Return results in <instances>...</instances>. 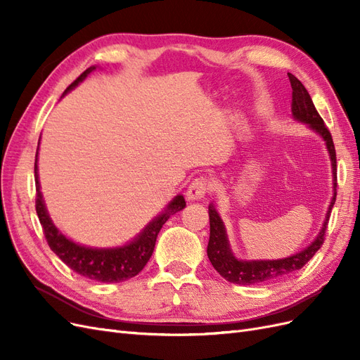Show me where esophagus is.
Wrapping results in <instances>:
<instances>
[{
    "label": "esophagus",
    "instance_id": "1",
    "mask_svg": "<svg viewBox=\"0 0 360 360\" xmlns=\"http://www.w3.org/2000/svg\"><path fill=\"white\" fill-rule=\"evenodd\" d=\"M210 180L207 177H198L195 179L188 188V192H186V197L188 200L191 201H195V200H201L204 198V195L210 191Z\"/></svg>",
    "mask_w": 360,
    "mask_h": 360
}]
</instances>
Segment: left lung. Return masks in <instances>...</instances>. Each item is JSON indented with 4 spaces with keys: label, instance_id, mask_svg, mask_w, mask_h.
I'll use <instances>...</instances> for the list:
<instances>
[{
    "label": "left lung",
    "instance_id": "left-lung-1",
    "mask_svg": "<svg viewBox=\"0 0 360 360\" xmlns=\"http://www.w3.org/2000/svg\"><path fill=\"white\" fill-rule=\"evenodd\" d=\"M288 79L291 82V89H292V102H291L292 117L296 118L297 122L307 123L312 130H315V132L324 139L326 147H328L330 160H332V172H333V198L330 201L329 210H328V214H326V221L323 224L320 234L315 237V240L308 248H304L303 250H300V252L287 258L257 259V261L238 259L233 255L230 242H228V237H226L225 225L221 219L219 213L216 212L214 205L210 204L209 205L210 238H209V246H207V255H209V259L213 264V267L219 271V275L226 281L233 282V284L254 285V284H259V282H269V281L284 278L290 274H294L296 270L302 269L324 243V236H326V230H328L330 212L336 200V151H335L332 135L329 132V129L326 127L323 118L320 117L317 110H315L311 96L308 90L303 86V84L291 73H288Z\"/></svg>",
    "mask_w": 360,
    "mask_h": 360
}]
</instances>
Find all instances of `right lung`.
Wrapping results in <instances>:
<instances>
[{"label":"right lung","instance_id":"1","mask_svg":"<svg viewBox=\"0 0 360 360\" xmlns=\"http://www.w3.org/2000/svg\"><path fill=\"white\" fill-rule=\"evenodd\" d=\"M94 69L96 68L86 69L79 78H76L68 86V90L63 93V96L69 90L75 89L79 82H82L86 78V75L93 72ZM34 177L37 191L36 212L49 248L58 255V258L64 264L69 266L73 271H76V274L99 282H122L136 276L147 264L151 254H153L156 238L162 225L169 219L171 214L180 212L181 209H184V205H186L183 195H177V197L167 205L165 212H162L158 217H155V219L144 228L143 233H139L132 242L122 248H86L75 243L66 236H63L58 231V228L52 224L40 192L37 174V153L34 162Z\"/></svg>","mask_w":360,"mask_h":360}]
</instances>
